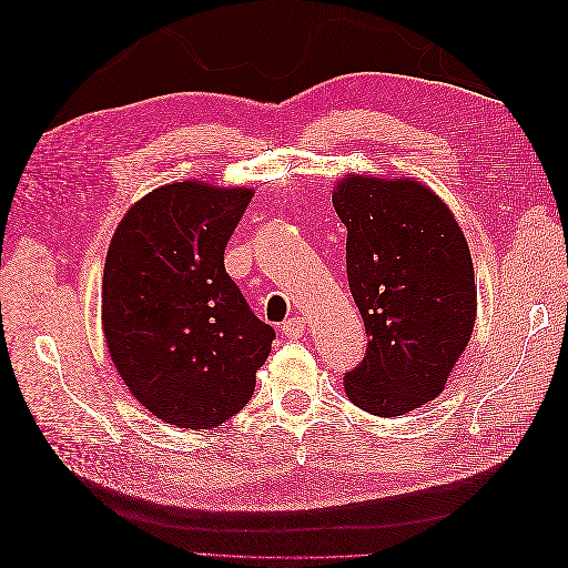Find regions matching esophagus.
I'll return each mask as SVG.
<instances>
[{
  "label": "esophagus",
  "mask_w": 568,
  "mask_h": 568,
  "mask_svg": "<svg viewBox=\"0 0 568 568\" xmlns=\"http://www.w3.org/2000/svg\"><path fill=\"white\" fill-rule=\"evenodd\" d=\"M282 334L288 338H301L305 334V320L303 317H288L282 322Z\"/></svg>",
  "instance_id": "1"
}]
</instances>
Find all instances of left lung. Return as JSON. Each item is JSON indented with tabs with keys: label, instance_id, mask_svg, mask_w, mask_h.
Wrapping results in <instances>:
<instances>
[{
	"label": "left lung",
	"instance_id": "obj_1",
	"mask_svg": "<svg viewBox=\"0 0 568 568\" xmlns=\"http://www.w3.org/2000/svg\"><path fill=\"white\" fill-rule=\"evenodd\" d=\"M346 225V272L369 336L346 372L348 398L400 417L445 388L476 320L474 265L457 220L412 180L343 178L332 196Z\"/></svg>",
	"mask_w": 568,
	"mask_h": 568
}]
</instances>
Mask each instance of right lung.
I'll list each match as a JSON object with an SVG mask.
<instances>
[{"label":"right lung","mask_w":568,"mask_h":568,"mask_svg":"<svg viewBox=\"0 0 568 568\" xmlns=\"http://www.w3.org/2000/svg\"><path fill=\"white\" fill-rule=\"evenodd\" d=\"M251 189L175 182L136 201L111 239L101 320L118 374L151 415L182 428L234 417L274 329L225 270Z\"/></svg>","instance_id":"1"}]
</instances>
